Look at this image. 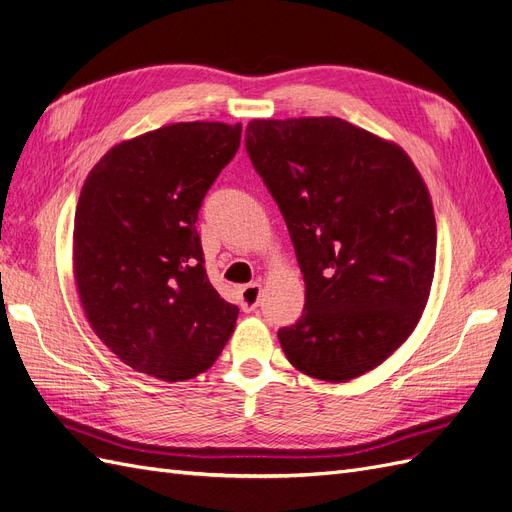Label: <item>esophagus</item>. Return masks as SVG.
Here are the masks:
<instances>
[{
	"label": "esophagus",
	"mask_w": 512,
	"mask_h": 512,
	"mask_svg": "<svg viewBox=\"0 0 512 512\" xmlns=\"http://www.w3.org/2000/svg\"><path fill=\"white\" fill-rule=\"evenodd\" d=\"M238 293H240V306L244 312H253L259 306V299H261L259 282H251V285L240 287Z\"/></svg>",
	"instance_id": "esophagus-1"
}]
</instances>
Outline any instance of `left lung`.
Here are the masks:
<instances>
[{"mask_svg": "<svg viewBox=\"0 0 512 512\" xmlns=\"http://www.w3.org/2000/svg\"><path fill=\"white\" fill-rule=\"evenodd\" d=\"M246 151L270 189L306 282L278 331L289 363L342 384L401 348L434 278L437 221L405 149L342 118L253 120Z\"/></svg>", "mask_w": 512, "mask_h": 512, "instance_id": "8db88e82", "label": "left lung"}]
</instances>
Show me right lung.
Listing matches in <instances>:
<instances>
[{"instance_id": "obj_1", "label": "right lung", "mask_w": 512, "mask_h": 512, "mask_svg": "<svg viewBox=\"0 0 512 512\" xmlns=\"http://www.w3.org/2000/svg\"><path fill=\"white\" fill-rule=\"evenodd\" d=\"M242 124L177 122L113 145L75 208L73 278L88 325L122 363L164 382L204 373L238 308L213 289L196 230Z\"/></svg>"}]
</instances>
